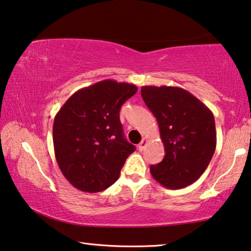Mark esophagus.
I'll use <instances>...</instances> for the list:
<instances>
[{
  "label": "esophagus",
  "instance_id": "esophagus-1",
  "mask_svg": "<svg viewBox=\"0 0 251 251\" xmlns=\"http://www.w3.org/2000/svg\"><path fill=\"white\" fill-rule=\"evenodd\" d=\"M145 147H147V138H143V140H142V142L140 144H138V150H140V151H143V150L145 149Z\"/></svg>",
  "mask_w": 251,
  "mask_h": 251
}]
</instances>
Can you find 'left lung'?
Returning <instances> with one entry per match:
<instances>
[{"label": "left lung", "mask_w": 251, "mask_h": 251, "mask_svg": "<svg viewBox=\"0 0 251 251\" xmlns=\"http://www.w3.org/2000/svg\"><path fill=\"white\" fill-rule=\"evenodd\" d=\"M141 95L155 116L164 145L162 161L150 167L152 177L169 189L192 185L206 170L215 151L212 111L182 88L145 85Z\"/></svg>", "instance_id": "left-lung-1"}]
</instances>
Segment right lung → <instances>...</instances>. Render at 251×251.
<instances>
[{"label": "right lung", "instance_id": "add662e5", "mask_svg": "<svg viewBox=\"0 0 251 251\" xmlns=\"http://www.w3.org/2000/svg\"><path fill=\"white\" fill-rule=\"evenodd\" d=\"M136 91L134 84L103 80L73 93L56 114V161L78 190L98 193L107 189L135 151L123 133L119 110Z\"/></svg>", "mask_w": 251, "mask_h": 251}]
</instances>
